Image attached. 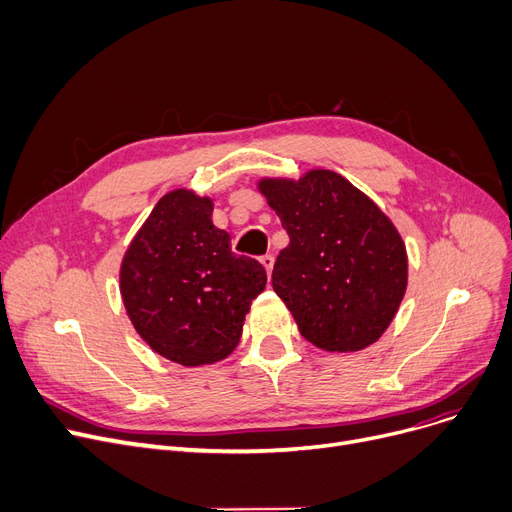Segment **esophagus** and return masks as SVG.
<instances>
[{
    "label": "esophagus",
    "mask_w": 512,
    "mask_h": 512,
    "mask_svg": "<svg viewBox=\"0 0 512 512\" xmlns=\"http://www.w3.org/2000/svg\"><path fill=\"white\" fill-rule=\"evenodd\" d=\"M260 262H262V266L266 269V275L271 277V273H273V264H275V258L271 256V254H266V256H262L260 258Z\"/></svg>",
    "instance_id": "esophagus-1"
}]
</instances>
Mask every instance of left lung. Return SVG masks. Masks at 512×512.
Listing matches in <instances>:
<instances>
[{
  "instance_id": "obj_1",
  "label": "left lung",
  "mask_w": 512,
  "mask_h": 512,
  "mask_svg": "<svg viewBox=\"0 0 512 512\" xmlns=\"http://www.w3.org/2000/svg\"><path fill=\"white\" fill-rule=\"evenodd\" d=\"M289 235L273 289L300 333L327 352L375 344L402 304L408 254L396 225L364 191L327 168L256 183Z\"/></svg>"
}]
</instances>
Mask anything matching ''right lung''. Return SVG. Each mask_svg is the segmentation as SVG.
Listing matches in <instances>:
<instances>
[{
  "instance_id": "1",
  "label": "right lung",
  "mask_w": 512,
  "mask_h": 512,
  "mask_svg": "<svg viewBox=\"0 0 512 512\" xmlns=\"http://www.w3.org/2000/svg\"><path fill=\"white\" fill-rule=\"evenodd\" d=\"M212 210V198L193 189L168 191L120 262V296L135 331L183 367L227 358L266 285L260 262L231 252Z\"/></svg>"
}]
</instances>
